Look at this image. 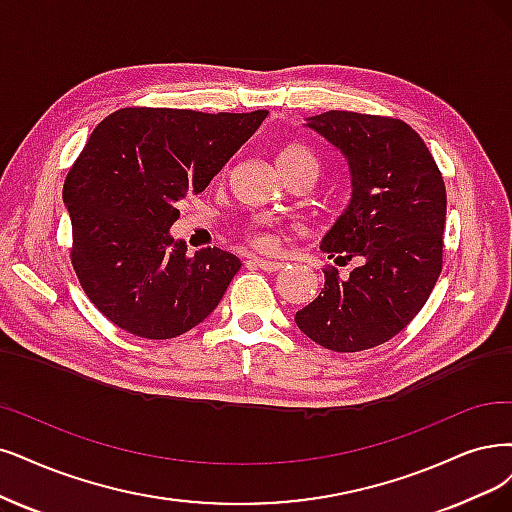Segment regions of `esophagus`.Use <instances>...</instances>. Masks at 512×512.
<instances>
[{"label": "esophagus", "mask_w": 512, "mask_h": 512, "mask_svg": "<svg viewBox=\"0 0 512 512\" xmlns=\"http://www.w3.org/2000/svg\"><path fill=\"white\" fill-rule=\"evenodd\" d=\"M255 266H257V268H261L263 272H278V270L285 268V263H282V261H270V259L257 257V259H255Z\"/></svg>", "instance_id": "34e87169"}]
</instances>
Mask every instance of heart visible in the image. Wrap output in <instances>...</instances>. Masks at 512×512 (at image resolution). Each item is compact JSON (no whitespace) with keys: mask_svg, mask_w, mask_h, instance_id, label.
Returning <instances> with one entry per match:
<instances>
[{"mask_svg":"<svg viewBox=\"0 0 512 512\" xmlns=\"http://www.w3.org/2000/svg\"><path fill=\"white\" fill-rule=\"evenodd\" d=\"M304 160H314V156L310 154V151L304 147V145H297V143H291V145H287V147H282L280 151H278V168L280 166H289V164H295V162H304ZM316 162V160H314ZM253 242L257 244V246H270L272 244V240L268 238V236H263V234H257L255 238H253Z\"/></svg>","mask_w":512,"mask_h":512,"instance_id":"obj_1","label":"heart"}]
</instances>
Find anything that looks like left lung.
<instances>
[{"label": "left lung", "mask_w": 512, "mask_h": 512, "mask_svg": "<svg viewBox=\"0 0 512 512\" xmlns=\"http://www.w3.org/2000/svg\"><path fill=\"white\" fill-rule=\"evenodd\" d=\"M304 126L346 160L352 187L320 251L361 266L348 278L325 270V289L295 323L327 350L361 352L403 331L437 285L445 183L422 137L401 120L333 109Z\"/></svg>", "instance_id": "left-lung-1"}]
</instances>
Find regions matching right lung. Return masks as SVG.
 Here are the masks:
<instances>
[{
	"instance_id": "obj_1",
	"label": "right lung",
	"mask_w": 512,
	"mask_h": 512,
	"mask_svg": "<svg viewBox=\"0 0 512 512\" xmlns=\"http://www.w3.org/2000/svg\"><path fill=\"white\" fill-rule=\"evenodd\" d=\"M266 118V109L126 107L92 130L65 179L63 202L73 270L113 325L170 339L219 306L240 259L217 246L187 255L170 227L181 215L177 202L206 189Z\"/></svg>"
}]
</instances>
